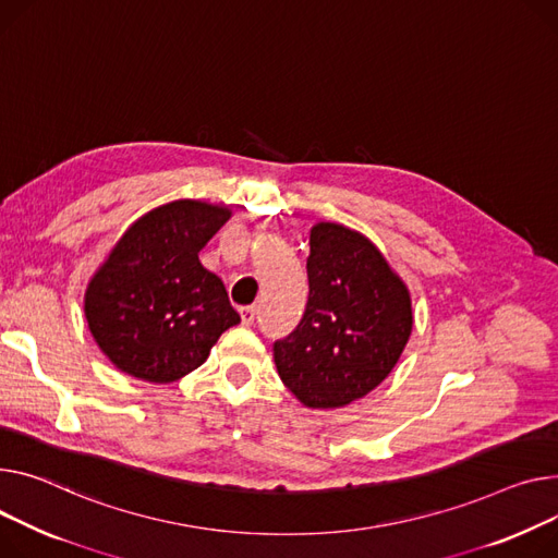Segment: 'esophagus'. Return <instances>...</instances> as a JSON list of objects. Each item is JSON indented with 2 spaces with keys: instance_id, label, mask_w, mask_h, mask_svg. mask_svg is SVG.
<instances>
[{
  "instance_id": "obj_1",
  "label": "esophagus",
  "mask_w": 558,
  "mask_h": 558,
  "mask_svg": "<svg viewBox=\"0 0 558 558\" xmlns=\"http://www.w3.org/2000/svg\"><path fill=\"white\" fill-rule=\"evenodd\" d=\"M240 314H242V323L248 327V325H253V323H255V316H257V307H253V305H248V307H242V310H240Z\"/></svg>"
}]
</instances>
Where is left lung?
Here are the masks:
<instances>
[{"instance_id":"1","label":"left lung","mask_w":558,"mask_h":558,"mask_svg":"<svg viewBox=\"0 0 558 558\" xmlns=\"http://www.w3.org/2000/svg\"><path fill=\"white\" fill-rule=\"evenodd\" d=\"M301 323L274 341L282 384L312 408H339L375 390L413 329L411 295L377 246L341 225H316Z\"/></svg>"}]
</instances>
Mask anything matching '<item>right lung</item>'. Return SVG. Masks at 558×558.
<instances>
[{"instance_id": "right-lung-1", "label": "right lung", "mask_w": 558, "mask_h": 558, "mask_svg": "<svg viewBox=\"0 0 558 558\" xmlns=\"http://www.w3.org/2000/svg\"><path fill=\"white\" fill-rule=\"evenodd\" d=\"M229 217V208L191 199L155 208L134 221L92 278L85 316L123 373L170 384L199 367L221 331L240 323L225 282L199 263Z\"/></svg>"}]
</instances>
